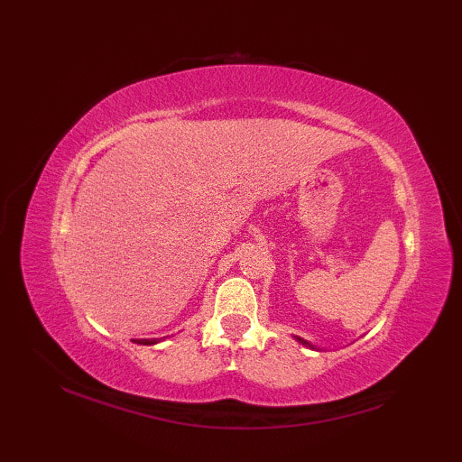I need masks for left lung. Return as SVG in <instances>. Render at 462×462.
Segmentation results:
<instances>
[{
	"mask_svg": "<svg viewBox=\"0 0 462 462\" xmlns=\"http://www.w3.org/2000/svg\"><path fill=\"white\" fill-rule=\"evenodd\" d=\"M298 339H300V337H298ZM300 341H301V343H308V341H303V339H300Z\"/></svg>",
	"mask_w": 462,
	"mask_h": 462,
	"instance_id": "8db88e82",
	"label": "left lung"
}]
</instances>
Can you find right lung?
Returning a JSON list of instances; mask_svg holds the SVG:
<instances>
[{
  "instance_id": "obj_1",
  "label": "right lung",
  "mask_w": 462,
  "mask_h": 462,
  "mask_svg": "<svg viewBox=\"0 0 462 462\" xmlns=\"http://www.w3.org/2000/svg\"><path fill=\"white\" fill-rule=\"evenodd\" d=\"M134 343H141V346H152V343H156L154 339H133Z\"/></svg>"
}]
</instances>
